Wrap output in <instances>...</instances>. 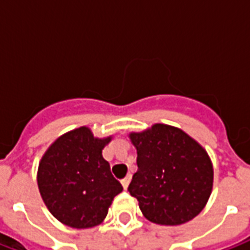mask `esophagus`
<instances>
[{"label":"esophagus","mask_w":250,"mask_h":250,"mask_svg":"<svg viewBox=\"0 0 250 250\" xmlns=\"http://www.w3.org/2000/svg\"><path fill=\"white\" fill-rule=\"evenodd\" d=\"M130 181H131V174H128V175H127V177L123 179V181H122V185H123V188H125V190H127V188H128Z\"/></svg>","instance_id":"34e87169"}]
</instances>
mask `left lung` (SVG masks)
<instances>
[{
    "mask_svg": "<svg viewBox=\"0 0 250 250\" xmlns=\"http://www.w3.org/2000/svg\"><path fill=\"white\" fill-rule=\"evenodd\" d=\"M138 171L128 191L147 220L182 225L204 209L213 190V163L198 142L178 127L157 123L128 134Z\"/></svg>",
    "mask_w": 250,
    "mask_h": 250,
    "instance_id": "8db88e82",
    "label": "left lung"
}]
</instances>
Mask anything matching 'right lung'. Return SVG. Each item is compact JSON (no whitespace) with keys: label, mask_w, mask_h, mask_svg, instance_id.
<instances>
[{"label":"right lung","mask_w":250,"mask_h":250,"mask_svg":"<svg viewBox=\"0 0 250 250\" xmlns=\"http://www.w3.org/2000/svg\"><path fill=\"white\" fill-rule=\"evenodd\" d=\"M111 141L112 136L96 138L83 125L59 136L41 158L37 170L41 198L64 225L75 229L100 225L122 193L102 154Z\"/></svg>","instance_id":"add662e5"}]
</instances>
